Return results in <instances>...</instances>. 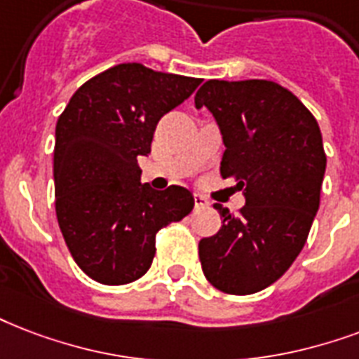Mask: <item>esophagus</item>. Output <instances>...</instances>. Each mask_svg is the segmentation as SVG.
I'll use <instances>...</instances> for the list:
<instances>
[{
    "label": "esophagus",
    "instance_id": "obj_1",
    "mask_svg": "<svg viewBox=\"0 0 359 359\" xmlns=\"http://www.w3.org/2000/svg\"><path fill=\"white\" fill-rule=\"evenodd\" d=\"M194 205H196V209H207L209 207V199L203 198V196H199V194H194Z\"/></svg>",
    "mask_w": 359,
    "mask_h": 359
}]
</instances>
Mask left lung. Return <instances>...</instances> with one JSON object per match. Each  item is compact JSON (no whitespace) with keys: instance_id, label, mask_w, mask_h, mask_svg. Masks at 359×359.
Returning a JSON list of instances; mask_svg holds the SVG:
<instances>
[{"instance_id":"left-lung-1","label":"left lung","mask_w":359,"mask_h":359,"mask_svg":"<svg viewBox=\"0 0 359 359\" xmlns=\"http://www.w3.org/2000/svg\"><path fill=\"white\" fill-rule=\"evenodd\" d=\"M203 105L226 144L220 173L237 182L246 205L233 216L215 203L224 222L199 241L201 267L224 294H256L307 243L325 173L322 133L307 107L273 81H207L196 94Z\"/></svg>"}]
</instances>
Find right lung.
<instances>
[{
    "instance_id": "right-lung-1",
    "label": "right lung",
    "mask_w": 359,
    "mask_h": 359,
    "mask_svg": "<svg viewBox=\"0 0 359 359\" xmlns=\"http://www.w3.org/2000/svg\"><path fill=\"white\" fill-rule=\"evenodd\" d=\"M201 79L120 64L82 84L56 124V216L71 256L107 286L149 271L156 233L194 209L182 186L141 184L139 156L150 152L156 124L188 100Z\"/></svg>"
}]
</instances>
